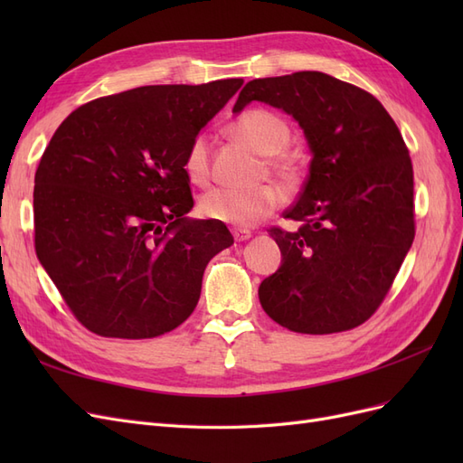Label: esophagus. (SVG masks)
Here are the masks:
<instances>
[{
    "label": "esophagus",
    "mask_w": 463,
    "mask_h": 463,
    "mask_svg": "<svg viewBox=\"0 0 463 463\" xmlns=\"http://www.w3.org/2000/svg\"><path fill=\"white\" fill-rule=\"evenodd\" d=\"M250 237L249 230H233V240L235 241H247Z\"/></svg>",
    "instance_id": "esophagus-1"
}]
</instances>
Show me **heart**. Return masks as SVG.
I'll return each mask as SVG.
<instances>
[{"instance_id": "1", "label": "heart", "mask_w": 463, "mask_h": 463, "mask_svg": "<svg viewBox=\"0 0 463 463\" xmlns=\"http://www.w3.org/2000/svg\"><path fill=\"white\" fill-rule=\"evenodd\" d=\"M232 133L253 146L264 156H272L274 170L288 172L289 160L282 150L288 146L289 123L270 109H249L232 123ZM184 174L194 185H204L210 177V141L206 135H194L184 154ZM282 204V193L264 185L250 191L216 187L204 193L199 201L201 214L208 220L230 223L235 228H249L270 216Z\"/></svg>"}]
</instances>
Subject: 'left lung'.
Masks as SVG:
<instances>
[{
	"instance_id": "1",
	"label": "left lung",
	"mask_w": 463,
	"mask_h": 463,
	"mask_svg": "<svg viewBox=\"0 0 463 463\" xmlns=\"http://www.w3.org/2000/svg\"><path fill=\"white\" fill-rule=\"evenodd\" d=\"M253 100L296 119L313 154L284 214L299 228L269 230L282 266L262 279V309L293 332L352 330L381 307L413 243L410 150L373 94L326 73L250 80L233 111Z\"/></svg>"
}]
</instances>
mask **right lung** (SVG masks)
<instances>
[{
  "instance_id": "obj_1",
  "label": "right lung",
  "mask_w": 463,
  "mask_h": 463,
  "mask_svg": "<svg viewBox=\"0 0 463 463\" xmlns=\"http://www.w3.org/2000/svg\"><path fill=\"white\" fill-rule=\"evenodd\" d=\"M243 79L152 85L69 114L34 175L40 264L82 326L156 338L185 322L208 260L233 243L226 223L191 220L184 154Z\"/></svg>"
}]
</instances>
